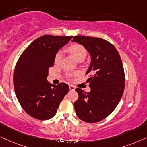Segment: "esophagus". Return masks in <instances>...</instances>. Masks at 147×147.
I'll use <instances>...</instances> for the list:
<instances>
[{"instance_id": "1", "label": "esophagus", "mask_w": 147, "mask_h": 147, "mask_svg": "<svg viewBox=\"0 0 147 147\" xmlns=\"http://www.w3.org/2000/svg\"><path fill=\"white\" fill-rule=\"evenodd\" d=\"M69 89L71 91H74V90H75V88H74V86L73 85H69Z\"/></svg>"}]
</instances>
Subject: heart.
<instances>
[{
	"label": "heart",
	"mask_w": 147,
	"mask_h": 147,
	"mask_svg": "<svg viewBox=\"0 0 147 147\" xmlns=\"http://www.w3.org/2000/svg\"><path fill=\"white\" fill-rule=\"evenodd\" d=\"M69 51L76 61L80 59L84 60L86 57V55H87V51L81 45L75 44L72 45L71 47H69ZM62 56H63V53L61 51H59L57 53L55 59V63H59L60 61L61 60Z\"/></svg>",
	"instance_id": "1"
}]
</instances>
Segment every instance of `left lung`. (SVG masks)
Instances as JSON below:
<instances>
[{"label": "left lung", "mask_w": 147, "mask_h": 147, "mask_svg": "<svg viewBox=\"0 0 147 147\" xmlns=\"http://www.w3.org/2000/svg\"><path fill=\"white\" fill-rule=\"evenodd\" d=\"M73 42L83 46L90 56L86 74L90 91L76 88V114L86 123L99 122L111 114L121 100L125 89V73L119 53L108 41L94 37L75 36Z\"/></svg>", "instance_id": "1"}]
</instances>
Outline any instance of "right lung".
Instances as JSON below:
<instances>
[{"label": "right lung", "instance_id": "right-lung-1", "mask_svg": "<svg viewBox=\"0 0 147 147\" xmlns=\"http://www.w3.org/2000/svg\"><path fill=\"white\" fill-rule=\"evenodd\" d=\"M72 38L44 35L30 43L18 60L14 73V91L22 108L34 119L53 118L69 91L68 84L55 85L47 78L58 51Z\"/></svg>", "mask_w": 147, "mask_h": 147}]
</instances>
